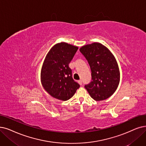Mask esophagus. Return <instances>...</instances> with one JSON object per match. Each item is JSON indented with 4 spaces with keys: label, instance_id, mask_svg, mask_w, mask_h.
Listing matches in <instances>:
<instances>
[{
    "label": "esophagus",
    "instance_id": "34e87169",
    "mask_svg": "<svg viewBox=\"0 0 146 146\" xmlns=\"http://www.w3.org/2000/svg\"><path fill=\"white\" fill-rule=\"evenodd\" d=\"M78 83L80 85H82V81H81V80H78Z\"/></svg>",
    "mask_w": 146,
    "mask_h": 146
}]
</instances>
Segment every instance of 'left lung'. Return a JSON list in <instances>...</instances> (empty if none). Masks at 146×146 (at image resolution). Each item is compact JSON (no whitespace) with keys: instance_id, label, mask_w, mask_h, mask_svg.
<instances>
[{"instance_id":"left-lung-1","label":"left lung","mask_w":146,"mask_h":146,"mask_svg":"<svg viewBox=\"0 0 146 146\" xmlns=\"http://www.w3.org/2000/svg\"><path fill=\"white\" fill-rule=\"evenodd\" d=\"M80 51L88 61L92 71L91 82L85 88L95 101L111 96L120 82V71L114 56L101 43L85 45Z\"/></svg>"}]
</instances>
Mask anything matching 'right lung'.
<instances>
[{
  "label": "right lung",
  "mask_w": 146,
  "mask_h": 146,
  "mask_svg": "<svg viewBox=\"0 0 146 146\" xmlns=\"http://www.w3.org/2000/svg\"><path fill=\"white\" fill-rule=\"evenodd\" d=\"M78 47L66 42L55 44L46 54L40 71V82L52 97L61 101L71 98L80 85L72 77L69 67Z\"/></svg>",
  "instance_id": "add662e5"
}]
</instances>
